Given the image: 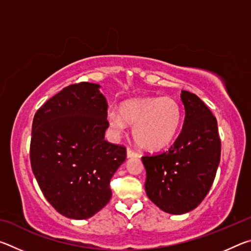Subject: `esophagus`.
Here are the masks:
<instances>
[{
  "label": "esophagus",
  "instance_id": "obj_1",
  "mask_svg": "<svg viewBox=\"0 0 251 251\" xmlns=\"http://www.w3.org/2000/svg\"><path fill=\"white\" fill-rule=\"evenodd\" d=\"M126 155H127V158H133V157H138V154L137 152H135L134 151H131V150H127V151H126Z\"/></svg>",
  "mask_w": 251,
  "mask_h": 251
}]
</instances>
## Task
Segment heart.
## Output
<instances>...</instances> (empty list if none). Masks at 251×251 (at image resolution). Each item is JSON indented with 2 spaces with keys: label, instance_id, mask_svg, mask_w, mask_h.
Returning a JSON list of instances; mask_svg holds the SVG:
<instances>
[{
  "label": "heart",
  "instance_id": "1",
  "mask_svg": "<svg viewBox=\"0 0 251 251\" xmlns=\"http://www.w3.org/2000/svg\"><path fill=\"white\" fill-rule=\"evenodd\" d=\"M108 124L121 134L126 124L133 127L135 142L144 151L156 152L166 148L179 130L181 108L171 97H144L127 100L120 114L109 112Z\"/></svg>",
  "mask_w": 251,
  "mask_h": 251
}]
</instances>
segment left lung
Segmentation results:
<instances>
[{"label":"left lung","mask_w":251,"mask_h":251,"mask_svg":"<svg viewBox=\"0 0 251 251\" xmlns=\"http://www.w3.org/2000/svg\"><path fill=\"white\" fill-rule=\"evenodd\" d=\"M184 125L169 151L142 157L145 190L161 210L173 215L196 208L209 192L220 161L217 120L193 93L181 91Z\"/></svg>","instance_id":"8db88e82"}]
</instances>
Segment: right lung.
<instances>
[{
    "instance_id": "1",
    "label": "right lung",
    "mask_w": 251,
    "mask_h": 251,
    "mask_svg": "<svg viewBox=\"0 0 251 251\" xmlns=\"http://www.w3.org/2000/svg\"><path fill=\"white\" fill-rule=\"evenodd\" d=\"M100 88L70 85L33 120V174L46 201L71 219H87L107 205L109 181L126 159L124 146L105 141L108 105Z\"/></svg>"
}]
</instances>
